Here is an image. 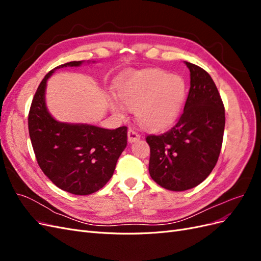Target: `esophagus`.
<instances>
[{
    "label": "esophagus",
    "instance_id": "esophagus-1",
    "mask_svg": "<svg viewBox=\"0 0 261 261\" xmlns=\"http://www.w3.org/2000/svg\"><path fill=\"white\" fill-rule=\"evenodd\" d=\"M139 139H140L139 134H137L134 129H128V132H127L128 143H135V141H138Z\"/></svg>",
    "mask_w": 261,
    "mask_h": 261
}]
</instances>
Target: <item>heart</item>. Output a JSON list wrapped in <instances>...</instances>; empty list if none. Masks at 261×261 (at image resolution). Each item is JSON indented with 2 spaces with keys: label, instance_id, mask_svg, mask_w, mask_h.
I'll return each instance as SVG.
<instances>
[{
  "label": "heart",
  "instance_id": "b5f03b06",
  "mask_svg": "<svg viewBox=\"0 0 261 261\" xmlns=\"http://www.w3.org/2000/svg\"><path fill=\"white\" fill-rule=\"evenodd\" d=\"M187 86L183 77L160 68H150L125 75L116 85L121 103L135 111L137 123L149 132H160L174 123L184 107ZM112 111L122 115L116 102Z\"/></svg>",
  "mask_w": 261,
  "mask_h": 261
}]
</instances>
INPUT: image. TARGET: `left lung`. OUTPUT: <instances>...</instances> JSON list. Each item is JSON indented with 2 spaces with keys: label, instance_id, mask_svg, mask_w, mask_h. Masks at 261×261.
<instances>
[{
  "label": "left lung",
  "instance_id": "8db88e82",
  "mask_svg": "<svg viewBox=\"0 0 261 261\" xmlns=\"http://www.w3.org/2000/svg\"><path fill=\"white\" fill-rule=\"evenodd\" d=\"M191 88L177 123L161 135H149V173L161 187L183 192L206 179L219 159L225 125L224 106L211 76L185 62Z\"/></svg>",
  "mask_w": 261,
  "mask_h": 261
}]
</instances>
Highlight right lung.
<instances>
[{
  "label": "right lung",
  "mask_w": 261,
  "mask_h": 261,
  "mask_svg": "<svg viewBox=\"0 0 261 261\" xmlns=\"http://www.w3.org/2000/svg\"><path fill=\"white\" fill-rule=\"evenodd\" d=\"M83 63L73 61L50 70L38 87L28 115L29 136L39 167L54 185L74 195H90L103 187L127 145L126 126L107 129L63 123L48 111V78L59 68L77 67Z\"/></svg>",
  "instance_id": "1"
}]
</instances>
